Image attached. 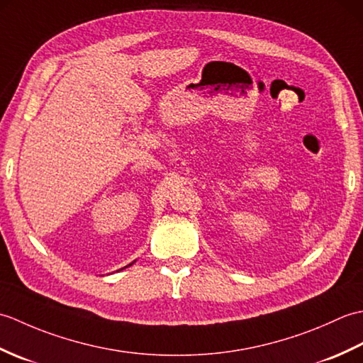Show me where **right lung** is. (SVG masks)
I'll use <instances>...</instances> for the list:
<instances>
[{
	"instance_id": "obj_1",
	"label": "right lung",
	"mask_w": 363,
	"mask_h": 363,
	"mask_svg": "<svg viewBox=\"0 0 363 363\" xmlns=\"http://www.w3.org/2000/svg\"><path fill=\"white\" fill-rule=\"evenodd\" d=\"M133 264H134V262H133ZM133 264H129V265H128V267H130V265H133ZM128 267H125V268H128ZM121 269H123V268H121Z\"/></svg>"
}]
</instances>
